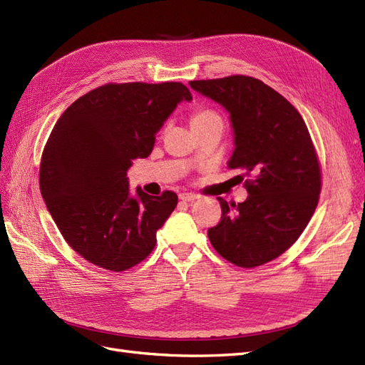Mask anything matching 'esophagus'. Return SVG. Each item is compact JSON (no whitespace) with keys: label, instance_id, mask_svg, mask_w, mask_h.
<instances>
[{"label":"esophagus","instance_id":"1","mask_svg":"<svg viewBox=\"0 0 365 365\" xmlns=\"http://www.w3.org/2000/svg\"><path fill=\"white\" fill-rule=\"evenodd\" d=\"M197 195H193V193H181L180 195V200L182 201V202H193V201H196L197 200Z\"/></svg>","mask_w":365,"mask_h":365}]
</instances>
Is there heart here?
<instances>
[{
  "mask_svg": "<svg viewBox=\"0 0 365 365\" xmlns=\"http://www.w3.org/2000/svg\"><path fill=\"white\" fill-rule=\"evenodd\" d=\"M210 120H220V117L215 113V111H210V109H202V111H197L192 115L190 118V125H200V123H205V121Z\"/></svg>",
  "mask_w": 365,
  "mask_h": 365,
  "instance_id": "obj_1",
  "label": "heart"
}]
</instances>
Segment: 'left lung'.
<instances>
[{
  "label": "left lung",
  "mask_w": 365,
  "mask_h": 365,
  "mask_svg": "<svg viewBox=\"0 0 365 365\" xmlns=\"http://www.w3.org/2000/svg\"><path fill=\"white\" fill-rule=\"evenodd\" d=\"M189 85L230 114L235 149L228 168L250 176L244 202L217 197L222 217L207 231L208 239L228 262L259 267L288 250L315 212L322 175L311 135L300 113L254 77Z\"/></svg>",
  "instance_id": "1"
}]
</instances>
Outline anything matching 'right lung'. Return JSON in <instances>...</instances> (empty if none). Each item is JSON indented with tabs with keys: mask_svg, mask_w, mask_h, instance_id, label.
Masks as SVG:
<instances>
[{
	"mask_svg": "<svg viewBox=\"0 0 365 365\" xmlns=\"http://www.w3.org/2000/svg\"><path fill=\"white\" fill-rule=\"evenodd\" d=\"M181 102L180 82L108 83L67 108L42 153L43 201L67 244L109 271L145 260L157 231L178 204L173 192L150 196L126 178L132 160L146 158L157 132Z\"/></svg>",
	"mask_w": 365,
	"mask_h": 365,
	"instance_id": "1",
	"label": "right lung"
}]
</instances>
